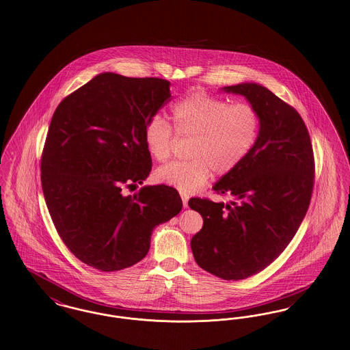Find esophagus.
Here are the masks:
<instances>
[{
  "label": "esophagus",
  "instance_id": "1",
  "mask_svg": "<svg viewBox=\"0 0 350 350\" xmlns=\"http://www.w3.org/2000/svg\"><path fill=\"white\" fill-rule=\"evenodd\" d=\"M182 202H183L184 208H187L188 206V196L184 193H182Z\"/></svg>",
  "mask_w": 350,
  "mask_h": 350
}]
</instances>
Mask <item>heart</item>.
<instances>
[{"mask_svg":"<svg viewBox=\"0 0 350 350\" xmlns=\"http://www.w3.org/2000/svg\"><path fill=\"white\" fill-rule=\"evenodd\" d=\"M170 117L179 137H191L189 159L171 162L154 172V179L182 192L199 191L212 175L234 171L257 144L260 118L246 103L229 105L208 93L193 92L171 107ZM150 155L165 162L171 155L172 129L161 116L151 117L144 130Z\"/></svg>","mask_w":350,"mask_h":350,"instance_id":"b5f03b06","label":"heart"}]
</instances>
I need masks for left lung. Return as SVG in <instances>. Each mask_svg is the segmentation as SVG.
Masks as SVG:
<instances>
[{"label": "left lung", "instance_id": "1", "mask_svg": "<svg viewBox=\"0 0 350 350\" xmlns=\"http://www.w3.org/2000/svg\"><path fill=\"white\" fill-rule=\"evenodd\" d=\"M221 91L257 109L259 137L249 157L213 185L233 200L188 202L204 221L191 249L205 271L239 280L267 267L294 239L311 200L314 163L308 130L293 107L257 83Z\"/></svg>", "mask_w": 350, "mask_h": 350}]
</instances>
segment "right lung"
Returning <instances> with one entry per match:
<instances>
[{
	"label": "right lung",
	"mask_w": 350,
	"mask_h": 350,
	"mask_svg": "<svg viewBox=\"0 0 350 350\" xmlns=\"http://www.w3.org/2000/svg\"><path fill=\"white\" fill-rule=\"evenodd\" d=\"M171 97L170 81L103 72L56 108L42 154V189L56 230L85 265L118 271L146 257L155 226L182 211L168 185L144 183V130Z\"/></svg>",
	"instance_id": "obj_1"
}]
</instances>
